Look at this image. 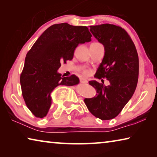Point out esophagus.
<instances>
[{
	"label": "esophagus",
	"instance_id": "obj_1",
	"mask_svg": "<svg viewBox=\"0 0 157 157\" xmlns=\"http://www.w3.org/2000/svg\"><path fill=\"white\" fill-rule=\"evenodd\" d=\"M80 82L82 84H88V81H87L86 79H84V78H81Z\"/></svg>",
	"mask_w": 157,
	"mask_h": 157
}]
</instances>
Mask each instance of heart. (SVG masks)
<instances>
[{
    "instance_id": "obj_1",
    "label": "heart",
    "mask_w": 157,
    "mask_h": 157,
    "mask_svg": "<svg viewBox=\"0 0 157 157\" xmlns=\"http://www.w3.org/2000/svg\"><path fill=\"white\" fill-rule=\"evenodd\" d=\"M84 74H86H86H88V73H89V71H87V70H85V71H84Z\"/></svg>"
}]
</instances>
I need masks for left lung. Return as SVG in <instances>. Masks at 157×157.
I'll list each match as a JSON object with an SVG mask.
<instances>
[{"label": "left lung", "instance_id": "left-lung-1", "mask_svg": "<svg viewBox=\"0 0 157 157\" xmlns=\"http://www.w3.org/2000/svg\"><path fill=\"white\" fill-rule=\"evenodd\" d=\"M90 31L104 46L105 55L95 78H106L105 86L89 81L98 94L84 102L93 115L102 121L111 120L120 113L131 99L139 79V56L136 47L127 32L119 26L102 24L90 26Z\"/></svg>", "mask_w": 157, "mask_h": 157}]
</instances>
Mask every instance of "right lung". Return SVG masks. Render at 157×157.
Returning <instances> with one entry per match:
<instances>
[{"label": "right lung", "mask_w": 157, "mask_h": 157, "mask_svg": "<svg viewBox=\"0 0 157 157\" xmlns=\"http://www.w3.org/2000/svg\"><path fill=\"white\" fill-rule=\"evenodd\" d=\"M91 36L86 26L55 24L44 32L27 53L20 82L25 104L37 118L47 115L52 104L50 94L57 86L79 84L76 75L62 76L58 69L61 62L73 59L79 44L91 41Z\"/></svg>", "instance_id": "right-lung-1"}]
</instances>
